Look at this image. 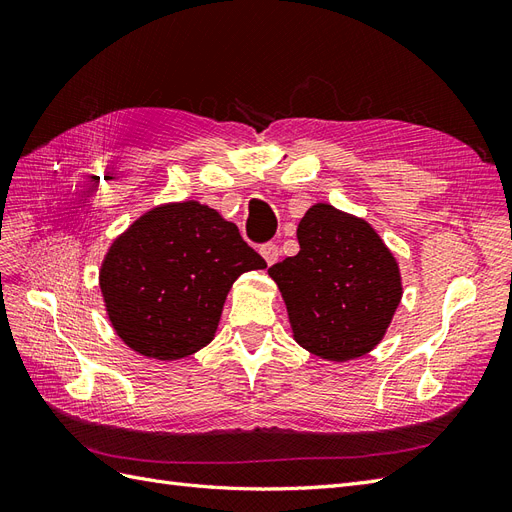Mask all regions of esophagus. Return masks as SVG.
I'll list each match as a JSON object with an SVG mask.
<instances>
[{
  "label": "esophagus",
  "instance_id": "34e87169",
  "mask_svg": "<svg viewBox=\"0 0 512 512\" xmlns=\"http://www.w3.org/2000/svg\"><path fill=\"white\" fill-rule=\"evenodd\" d=\"M260 254L267 260V265L271 267L273 262H277V258H280V247H277V243H265L260 247Z\"/></svg>",
  "mask_w": 512,
  "mask_h": 512
}]
</instances>
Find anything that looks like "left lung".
<instances>
[{
	"label": "left lung",
	"mask_w": 512,
	"mask_h": 512,
	"mask_svg": "<svg viewBox=\"0 0 512 512\" xmlns=\"http://www.w3.org/2000/svg\"><path fill=\"white\" fill-rule=\"evenodd\" d=\"M301 250L269 269L297 344L344 363L374 350L401 301L395 256L365 220L318 203L299 222Z\"/></svg>",
	"instance_id": "8db88e82"
}]
</instances>
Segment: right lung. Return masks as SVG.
I'll use <instances>...</instances> for the list:
<instances>
[{
  "instance_id": "1",
  "label": "right lung",
  "mask_w": 512,
  "mask_h": 512,
  "mask_svg": "<svg viewBox=\"0 0 512 512\" xmlns=\"http://www.w3.org/2000/svg\"><path fill=\"white\" fill-rule=\"evenodd\" d=\"M265 267L235 224L183 200L147 211L113 241L100 290L123 344L147 359L177 361L215 337L237 277Z\"/></svg>"
}]
</instances>
